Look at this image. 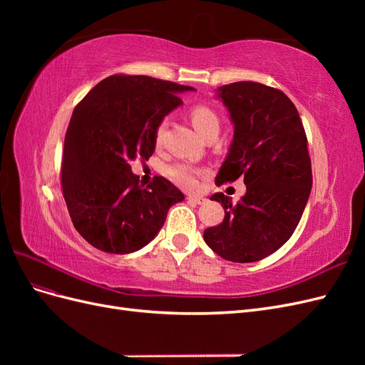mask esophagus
Here are the masks:
<instances>
[{"mask_svg":"<svg viewBox=\"0 0 365 365\" xmlns=\"http://www.w3.org/2000/svg\"><path fill=\"white\" fill-rule=\"evenodd\" d=\"M187 201L192 202V204H197V205H200V204H202L205 200H204L202 196H187Z\"/></svg>","mask_w":365,"mask_h":365,"instance_id":"1","label":"esophagus"}]
</instances>
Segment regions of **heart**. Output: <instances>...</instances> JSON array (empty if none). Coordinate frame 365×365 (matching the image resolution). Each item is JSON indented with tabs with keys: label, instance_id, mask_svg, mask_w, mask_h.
Here are the masks:
<instances>
[{
	"label": "heart",
	"instance_id": "obj_1",
	"mask_svg": "<svg viewBox=\"0 0 365 365\" xmlns=\"http://www.w3.org/2000/svg\"><path fill=\"white\" fill-rule=\"evenodd\" d=\"M190 120L192 125L196 129L197 134L201 137L205 134L208 129L212 128H219V118L215 114V111L207 108V106H195L190 111ZM165 129H168V123L163 121V123L158 125L157 132H155V145L160 146L163 143ZM201 172L193 169L189 164H173L168 169V175L170 176V180H173L176 184L184 187V189H193L196 185V176Z\"/></svg>",
	"mask_w": 365,
	"mask_h": 365
}]
</instances>
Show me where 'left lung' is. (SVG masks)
Segmentation results:
<instances>
[{
    "mask_svg": "<svg viewBox=\"0 0 365 365\" xmlns=\"http://www.w3.org/2000/svg\"><path fill=\"white\" fill-rule=\"evenodd\" d=\"M233 123V140L216 175V184L244 176L247 193L237 204L224 193L225 217L204 231L205 244L220 257L250 263L262 260L289 240L312 189V168L300 114L280 90L259 82L219 86Z\"/></svg>",
    "mask_w": 365,
    "mask_h": 365,
    "instance_id": "8db88e82",
    "label": "left lung"
}]
</instances>
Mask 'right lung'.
<instances>
[{"label": "right lung", "mask_w": 365, "mask_h": 365, "mask_svg": "<svg viewBox=\"0 0 365 365\" xmlns=\"http://www.w3.org/2000/svg\"><path fill=\"white\" fill-rule=\"evenodd\" d=\"M192 86L149 76H109L74 108L65 135L62 190L74 228L94 248L129 254L155 239L169 208L184 201L157 176L141 189L130 161L148 160L164 117Z\"/></svg>", "instance_id": "right-lung-1"}]
</instances>
